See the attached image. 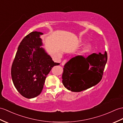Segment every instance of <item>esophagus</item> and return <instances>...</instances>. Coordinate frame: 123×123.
I'll return each instance as SVG.
<instances>
[{
  "instance_id": "obj_1",
  "label": "esophagus",
  "mask_w": 123,
  "mask_h": 123,
  "mask_svg": "<svg viewBox=\"0 0 123 123\" xmlns=\"http://www.w3.org/2000/svg\"><path fill=\"white\" fill-rule=\"evenodd\" d=\"M67 62V59L64 60L62 62V63H61L62 65H64V64L66 63Z\"/></svg>"
}]
</instances>
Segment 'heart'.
<instances>
[{"label": "heart", "instance_id": "obj_1", "mask_svg": "<svg viewBox=\"0 0 123 123\" xmlns=\"http://www.w3.org/2000/svg\"><path fill=\"white\" fill-rule=\"evenodd\" d=\"M92 49V46L91 44H87L84 47V48L83 49L82 52L83 53H87L88 52H89L91 50V49Z\"/></svg>", "mask_w": 123, "mask_h": 123}]
</instances>
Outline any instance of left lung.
Returning <instances> with one entry per match:
<instances>
[{"label":"left lung","instance_id":"8db88e82","mask_svg":"<svg viewBox=\"0 0 123 123\" xmlns=\"http://www.w3.org/2000/svg\"><path fill=\"white\" fill-rule=\"evenodd\" d=\"M107 54L93 53L84 58L77 55L64 65L62 83L72 92H79L98 84L103 75ZM90 66H92L90 69Z\"/></svg>","mask_w":123,"mask_h":123}]
</instances>
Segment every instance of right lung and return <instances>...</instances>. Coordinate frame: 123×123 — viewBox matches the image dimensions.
<instances>
[{
  "label": "right lung",
  "instance_id": "right-lung-1",
  "mask_svg": "<svg viewBox=\"0 0 123 123\" xmlns=\"http://www.w3.org/2000/svg\"><path fill=\"white\" fill-rule=\"evenodd\" d=\"M33 31L22 39L17 50L11 70L17 90L25 98L38 96L42 92L46 77L52 68L60 64L54 62L45 52L40 36Z\"/></svg>",
  "mask_w": 123,
  "mask_h": 123
}]
</instances>
